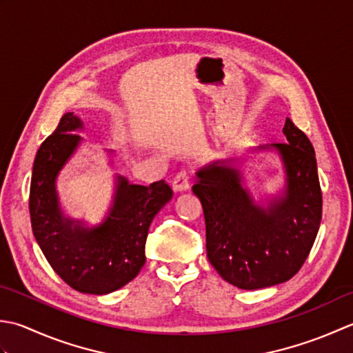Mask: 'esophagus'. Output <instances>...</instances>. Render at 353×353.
Masks as SVG:
<instances>
[{"mask_svg":"<svg viewBox=\"0 0 353 353\" xmlns=\"http://www.w3.org/2000/svg\"><path fill=\"white\" fill-rule=\"evenodd\" d=\"M172 187H174L175 192H185L190 187V176L185 170L178 172L176 176L172 181Z\"/></svg>","mask_w":353,"mask_h":353,"instance_id":"esophagus-1","label":"esophagus"}]
</instances>
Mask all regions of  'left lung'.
<instances>
[{
    "mask_svg": "<svg viewBox=\"0 0 353 353\" xmlns=\"http://www.w3.org/2000/svg\"><path fill=\"white\" fill-rule=\"evenodd\" d=\"M283 134L286 143L259 148L277 150L286 174L283 195L267 207L242 185L236 160L207 164L192 187L203 204L208 261L241 290H261L296 276L320 228L323 199L314 146L291 119Z\"/></svg>",
    "mask_w": 353,
    "mask_h": 353,
    "instance_id": "8db88e82",
    "label": "left lung"
}]
</instances>
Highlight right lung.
Wrapping results in <instances>:
<instances>
[{"instance_id": "right-lung-1", "label": "right lung", "mask_w": 353, "mask_h": 353, "mask_svg": "<svg viewBox=\"0 0 353 353\" xmlns=\"http://www.w3.org/2000/svg\"><path fill=\"white\" fill-rule=\"evenodd\" d=\"M82 128L81 119L67 112L42 143L33 163L28 208L34 239L56 274L79 292L103 296L139 274L146 262L150 222L174 192L164 179L139 185L119 175L102 224L88 228L63 216L56 178L81 145V135L74 132Z\"/></svg>"}]
</instances>
